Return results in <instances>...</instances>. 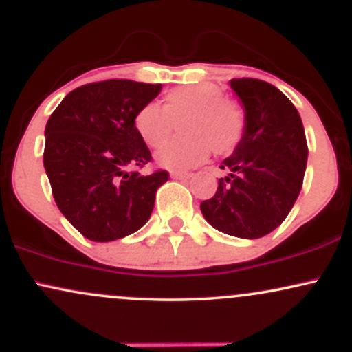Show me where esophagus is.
<instances>
[{
  "label": "esophagus",
  "instance_id": "34e87169",
  "mask_svg": "<svg viewBox=\"0 0 352 352\" xmlns=\"http://www.w3.org/2000/svg\"><path fill=\"white\" fill-rule=\"evenodd\" d=\"M170 177L175 180H188L192 179L193 173H184V172H170Z\"/></svg>",
  "mask_w": 352,
  "mask_h": 352
}]
</instances>
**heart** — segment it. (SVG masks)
<instances>
[{"mask_svg":"<svg viewBox=\"0 0 352 352\" xmlns=\"http://www.w3.org/2000/svg\"><path fill=\"white\" fill-rule=\"evenodd\" d=\"M181 124L180 140H174L157 152L160 165L170 170H188L208 159L232 153L245 135L246 116L236 100L223 96L215 84L200 82L172 89L160 104L151 102L137 112L135 131L148 147H160L170 136L175 122Z\"/></svg>","mask_w":352,"mask_h":352,"instance_id":"b5f03b06","label":"heart"}]
</instances>
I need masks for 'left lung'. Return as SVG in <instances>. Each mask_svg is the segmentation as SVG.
<instances>
[{
  "label": "left lung",
  "instance_id": "8db88e82",
  "mask_svg": "<svg viewBox=\"0 0 352 352\" xmlns=\"http://www.w3.org/2000/svg\"><path fill=\"white\" fill-rule=\"evenodd\" d=\"M230 87L243 104L245 135L220 165L230 173L200 210L218 232L253 240L272 233L292 212L308 144L300 112L280 89L250 78L232 79Z\"/></svg>",
  "mask_w": 352,
  "mask_h": 352
}]
</instances>
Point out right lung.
<instances>
[{
	"label": "right lung",
	"instance_id": "obj_1",
	"mask_svg": "<svg viewBox=\"0 0 352 352\" xmlns=\"http://www.w3.org/2000/svg\"><path fill=\"white\" fill-rule=\"evenodd\" d=\"M160 84L109 79L69 92L46 124L44 168L56 205L80 235L114 241L142 228L168 172H127L151 162L135 116Z\"/></svg>",
	"mask_w": 352,
	"mask_h": 352
}]
</instances>
